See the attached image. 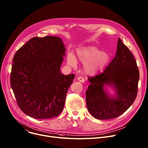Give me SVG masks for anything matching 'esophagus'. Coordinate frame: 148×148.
<instances>
[{"instance_id":"esophagus-1","label":"esophagus","mask_w":148,"mask_h":148,"mask_svg":"<svg viewBox=\"0 0 148 148\" xmlns=\"http://www.w3.org/2000/svg\"><path fill=\"white\" fill-rule=\"evenodd\" d=\"M77 80L79 81L80 82H82V83H83L84 82V79L82 77H78L77 78Z\"/></svg>"}]
</instances>
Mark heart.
I'll return each mask as SVG.
<instances>
[{"instance_id": "obj_1", "label": "heart", "mask_w": 148, "mask_h": 148, "mask_svg": "<svg viewBox=\"0 0 148 148\" xmlns=\"http://www.w3.org/2000/svg\"><path fill=\"white\" fill-rule=\"evenodd\" d=\"M77 58L83 64H85L86 72L95 75L104 68L110 61V55L107 52H100L93 46H87L78 49L76 51ZM67 62L69 65L75 66L77 59L72 53L67 55Z\"/></svg>"}]
</instances>
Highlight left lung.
<instances>
[{"label":"left lung","instance_id":"1","mask_svg":"<svg viewBox=\"0 0 148 148\" xmlns=\"http://www.w3.org/2000/svg\"><path fill=\"white\" fill-rule=\"evenodd\" d=\"M91 84L86 93L87 110L96 119H115L125 112L134 102L138 89L139 71L132 53L119 38L115 56L103 73L88 77ZM114 88L115 97L104 89Z\"/></svg>","mask_w":148,"mask_h":148}]
</instances>
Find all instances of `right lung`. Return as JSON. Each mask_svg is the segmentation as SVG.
I'll list each match as a JSON object with an SVG mask.
<instances>
[{"label": "right lung", "mask_w": 148, "mask_h": 148, "mask_svg": "<svg viewBox=\"0 0 148 148\" xmlns=\"http://www.w3.org/2000/svg\"><path fill=\"white\" fill-rule=\"evenodd\" d=\"M60 37H34L15 53L11 86L20 110L36 119L60 115L75 75H64L60 68L65 55Z\"/></svg>", "instance_id": "obj_1"}]
</instances>
